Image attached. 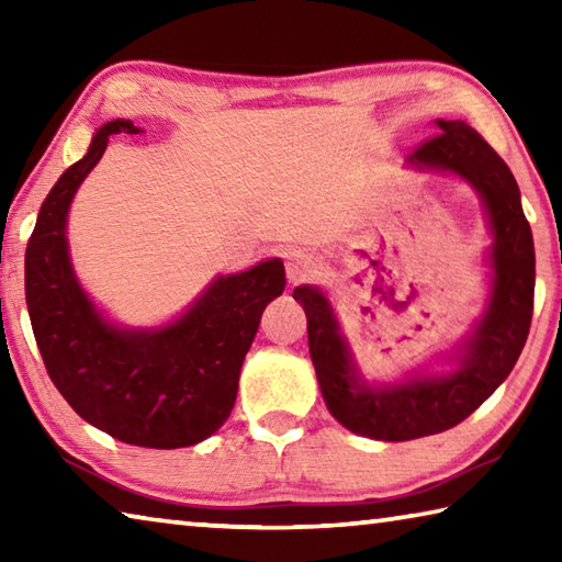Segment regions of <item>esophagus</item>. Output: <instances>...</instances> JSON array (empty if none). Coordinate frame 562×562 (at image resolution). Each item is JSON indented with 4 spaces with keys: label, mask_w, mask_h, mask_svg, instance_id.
<instances>
[{
    "label": "esophagus",
    "mask_w": 562,
    "mask_h": 562,
    "mask_svg": "<svg viewBox=\"0 0 562 562\" xmlns=\"http://www.w3.org/2000/svg\"><path fill=\"white\" fill-rule=\"evenodd\" d=\"M319 268H322V262H319V258H317L315 252L292 250L288 255V280L292 284L315 278V274L319 272Z\"/></svg>",
    "instance_id": "obj_1"
}]
</instances>
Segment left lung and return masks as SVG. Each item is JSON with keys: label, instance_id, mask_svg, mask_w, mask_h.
<instances>
[{"label": "left lung", "instance_id": "8db88e82", "mask_svg": "<svg viewBox=\"0 0 562 562\" xmlns=\"http://www.w3.org/2000/svg\"><path fill=\"white\" fill-rule=\"evenodd\" d=\"M436 126L441 133L424 140L406 164L469 180L486 205L493 233L488 307L459 347L453 372L412 374L402 384L369 386L357 372L325 294L310 284L292 292L307 315L312 364L329 414L345 429L376 441L422 439L461 424L510 374L530 329L536 250L516 178L469 123L436 121Z\"/></svg>", "mask_w": 562, "mask_h": 562}]
</instances>
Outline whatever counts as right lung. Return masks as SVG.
Listing matches in <instances>:
<instances>
[{
  "label": "right lung",
  "instance_id": "1",
  "mask_svg": "<svg viewBox=\"0 0 562 562\" xmlns=\"http://www.w3.org/2000/svg\"><path fill=\"white\" fill-rule=\"evenodd\" d=\"M113 133H138L109 121L89 154L56 180L26 245L24 290L36 347L54 386L83 422L146 449H180L227 422L243 359L262 310L284 290L282 260L221 274L183 317L158 329H121L101 317L76 280L66 215Z\"/></svg>",
  "mask_w": 562,
  "mask_h": 562
}]
</instances>
